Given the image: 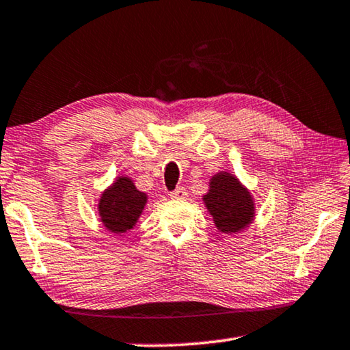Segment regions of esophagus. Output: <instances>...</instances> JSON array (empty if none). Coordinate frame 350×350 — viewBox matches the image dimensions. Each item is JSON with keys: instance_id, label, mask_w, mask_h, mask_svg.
I'll use <instances>...</instances> for the list:
<instances>
[{"instance_id": "1", "label": "esophagus", "mask_w": 350, "mask_h": 350, "mask_svg": "<svg viewBox=\"0 0 350 350\" xmlns=\"http://www.w3.org/2000/svg\"><path fill=\"white\" fill-rule=\"evenodd\" d=\"M188 196V193H187V190L184 187H179V188H176L174 191H171L170 193V198L171 199H174V201H180V199H185Z\"/></svg>"}]
</instances>
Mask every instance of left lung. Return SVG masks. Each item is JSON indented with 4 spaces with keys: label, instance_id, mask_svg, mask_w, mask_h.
Listing matches in <instances>:
<instances>
[{
    "label": "left lung",
    "instance_id": "1",
    "mask_svg": "<svg viewBox=\"0 0 350 350\" xmlns=\"http://www.w3.org/2000/svg\"><path fill=\"white\" fill-rule=\"evenodd\" d=\"M202 202L221 234H240L255 219L252 193L230 171H219L210 177Z\"/></svg>",
    "mask_w": 350,
    "mask_h": 350
}]
</instances>
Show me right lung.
Returning a JSON list of instances; mask_svg holds the SVG:
<instances>
[{
  "label": "right lung",
  "instance_id": "add662e5",
  "mask_svg": "<svg viewBox=\"0 0 350 350\" xmlns=\"http://www.w3.org/2000/svg\"><path fill=\"white\" fill-rule=\"evenodd\" d=\"M146 204V193L138 190L129 176L121 174L98 199L99 221L110 234H126L134 229Z\"/></svg>",
  "mask_w": 350,
  "mask_h": 350
}]
</instances>
